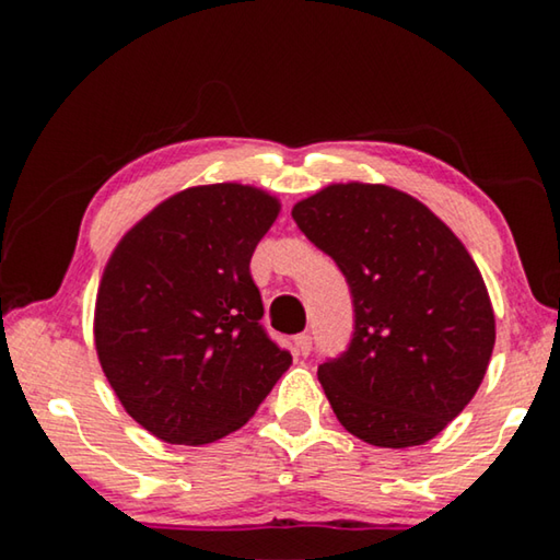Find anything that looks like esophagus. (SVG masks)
Segmentation results:
<instances>
[{
	"mask_svg": "<svg viewBox=\"0 0 560 560\" xmlns=\"http://www.w3.org/2000/svg\"><path fill=\"white\" fill-rule=\"evenodd\" d=\"M293 350H296V355L306 358L311 353V336L308 334H299L293 338Z\"/></svg>",
	"mask_w": 560,
	"mask_h": 560,
	"instance_id": "1",
	"label": "esophagus"
}]
</instances>
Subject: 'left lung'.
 <instances>
[{"mask_svg": "<svg viewBox=\"0 0 560 560\" xmlns=\"http://www.w3.org/2000/svg\"><path fill=\"white\" fill-rule=\"evenodd\" d=\"M291 217L353 299V338L318 365L338 422L375 447L432 440L469 405L494 350L477 264L440 217L387 185H328Z\"/></svg>", "mask_w": 560, "mask_h": 560, "instance_id": "1", "label": "left lung"}]
</instances>
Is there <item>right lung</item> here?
Here are the masks:
<instances>
[{
	"label": "right lung",
	"mask_w": 560,
	"mask_h": 560,
	"mask_svg": "<svg viewBox=\"0 0 560 560\" xmlns=\"http://www.w3.org/2000/svg\"><path fill=\"white\" fill-rule=\"evenodd\" d=\"M277 214V197L257 187H189L110 254L93 318L98 360L126 412L158 440H222L289 371L249 271Z\"/></svg>",
	"instance_id": "1"
}]
</instances>
